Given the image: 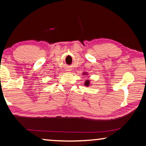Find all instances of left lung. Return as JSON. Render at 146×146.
<instances>
[{
    "label": "left lung",
    "instance_id": "1",
    "mask_svg": "<svg viewBox=\"0 0 146 146\" xmlns=\"http://www.w3.org/2000/svg\"><path fill=\"white\" fill-rule=\"evenodd\" d=\"M89 84H90V82H89V81H88V80L85 82V85L86 86V87H88V86L89 85Z\"/></svg>",
    "mask_w": 146,
    "mask_h": 146
}]
</instances>
